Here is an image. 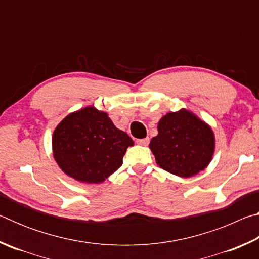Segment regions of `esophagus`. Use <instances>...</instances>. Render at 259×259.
I'll list each match as a JSON object with an SVG mask.
<instances>
[{
    "label": "esophagus",
    "mask_w": 259,
    "mask_h": 259,
    "mask_svg": "<svg viewBox=\"0 0 259 259\" xmlns=\"http://www.w3.org/2000/svg\"><path fill=\"white\" fill-rule=\"evenodd\" d=\"M148 143H150V138H148V137L142 138V139H137V144H139V145L146 146V145H148Z\"/></svg>",
    "instance_id": "1"
}]
</instances>
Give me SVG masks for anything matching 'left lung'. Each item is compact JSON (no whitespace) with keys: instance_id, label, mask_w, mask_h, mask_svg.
Returning a JSON list of instances; mask_svg holds the SVG:
<instances>
[{"instance_id":"obj_1","label":"left lung","mask_w":259,"mask_h":259,"mask_svg":"<svg viewBox=\"0 0 259 259\" xmlns=\"http://www.w3.org/2000/svg\"><path fill=\"white\" fill-rule=\"evenodd\" d=\"M150 148L162 169L179 177H191L211 161L214 148L212 130L194 114L182 109L168 113L157 124Z\"/></svg>"}]
</instances>
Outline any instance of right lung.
Returning a JSON list of instances; mask_svg holds the SVG:
<instances>
[{
	"label": "right lung",
	"instance_id": "add662e5",
	"mask_svg": "<svg viewBox=\"0 0 259 259\" xmlns=\"http://www.w3.org/2000/svg\"><path fill=\"white\" fill-rule=\"evenodd\" d=\"M133 145L128 134L94 107L69 114L52 137L54 156L61 170L88 184L102 183L116 171L126 148Z\"/></svg>",
	"mask_w": 259,
	"mask_h": 259
}]
</instances>
